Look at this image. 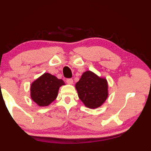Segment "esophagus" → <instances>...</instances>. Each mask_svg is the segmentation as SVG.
Here are the masks:
<instances>
[{"instance_id":"esophagus-1","label":"esophagus","mask_w":151,"mask_h":151,"mask_svg":"<svg viewBox=\"0 0 151 151\" xmlns=\"http://www.w3.org/2000/svg\"><path fill=\"white\" fill-rule=\"evenodd\" d=\"M67 83L69 84H73V80L72 79H67Z\"/></svg>"}]
</instances>
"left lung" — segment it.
Wrapping results in <instances>:
<instances>
[{
  "instance_id": "obj_1",
  "label": "left lung",
  "mask_w": 151,
  "mask_h": 151,
  "mask_svg": "<svg viewBox=\"0 0 151 151\" xmlns=\"http://www.w3.org/2000/svg\"><path fill=\"white\" fill-rule=\"evenodd\" d=\"M76 88L80 100L87 108L94 109L104 104L109 97L108 82L91 71L82 73Z\"/></svg>"
}]
</instances>
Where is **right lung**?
<instances>
[{
	"label": "right lung",
	"instance_id": "1",
	"mask_svg": "<svg viewBox=\"0 0 151 151\" xmlns=\"http://www.w3.org/2000/svg\"><path fill=\"white\" fill-rule=\"evenodd\" d=\"M65 84L63 80L45 73L31 84L30 97L39 106H47L56 99L60 87Z\"/></svg>",
	"mask_w": 151,
	"mask_h": 151
}]
</instances>
